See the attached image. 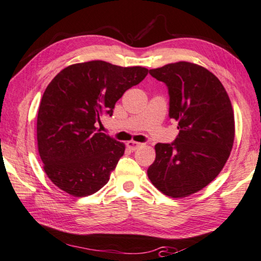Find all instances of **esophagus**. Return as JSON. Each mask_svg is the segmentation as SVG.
Masks as SVG:
<instances>
[{"label": "esophagus", "mask_w": 261, "mask_h": 261, "mask_svg": "<svg viewBox=\"0 0 261 261\" xmlns=\"http://www.w3.org/2000/svg\"><path fill=\"white\" fill-rule=\"evenodd\" d=\"M143 145L142 143H138V142H135V141H130V142H127L126 143V146H127V149H130V150H137L138 147H141Z\"/></svg>", "instance_id": "1"}]
</instances>
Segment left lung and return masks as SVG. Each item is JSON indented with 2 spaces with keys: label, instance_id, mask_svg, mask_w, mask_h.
<instances>
[{
  "label": "left lung",
  "instance_id": "obj_1",
  "mask_svg": "<svg viewBox=\"0 0 261 261\" xmlns=\"http://www.w3.org/2000/svg\"><path fill=\"white\" fill-rule=\"evenodd\" d=\"M169 90V117L178 122L172 143L155 144L147 169L151 182L172 198L188 197L208 185L223 170L234 141V115L220 81L189 62L151 69Z\"/></svg>",
  "mask_w": 261,
  "mask_h": 261
}]
</instances>
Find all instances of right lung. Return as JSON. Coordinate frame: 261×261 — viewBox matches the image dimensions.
Here are the masks:
<instances>
[{
    "mask_svg": "<svg viewBox=\"0 0 261 261\" xmlns=\"http://www.w3.org/2000/svg\"><path fill=\"white\" fill-rule=\"evenodd\" d=\"M147 72L91 61L69 65L50 82L38 109L37 145L45 173L57 188L87 197L109 181L125 145L96 124L100 116H112L116 102Z\"/></svg>",
    "mask_w": 261,
    "mask_h": 261,
    "instance_id": "obj_1",
    "label": "right lung"
}]
</instances>
